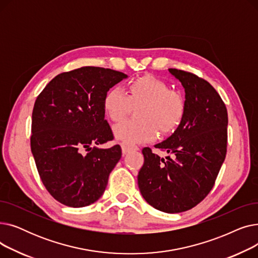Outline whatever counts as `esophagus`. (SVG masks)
Masks as SVG:
<instances>
[{"instance_id":"esophagus-1","label":"esophagus","mask_w":258,"mask_h":258,"mask_svg":"<svg viewBox=\"0 0 258 258\" xmlns=\"http://www.w3.org/2000/svg\"><path fill=\"white\" fill-rule=\"evenodd\" d=\"M121 148H122V154L126 155L128 152H131L133 150H136V148H138V147L133 146V145H127L125 143H121Z\"/></svg>"}]
</instances>
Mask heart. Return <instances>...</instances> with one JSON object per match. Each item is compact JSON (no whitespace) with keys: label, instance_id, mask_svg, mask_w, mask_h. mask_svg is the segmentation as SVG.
<instances>
[{"label":"heart","instance_id":"obj_1","mask_svg":"<svg viewBox=\"0 0 258 258\" xmlns=\"http://www.w3.org/2000/svg\"><path fill=\"white\" fill-rule=\"evenodd\" d=\"M139 105L140 119H127L115 126L116 136L126 143L154 140L158 130L162 134L174 131L182 122L186 110L183 95L154 76L133 80L127 87V94L120 87H112L103 98L104 111L115 122L127 116L133 106Z\"/></svg>","mask_w":258,"mask_h":258}]
</instances>
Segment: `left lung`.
Segmentation results:
<instances>
[{"label": "left lung", "mask_w": 258, "mask_h": 258, "mask_svg": "<svg viewBox=\"0 0 258 258\" xmlns=\"http://www.w3.org/2000/svg\"><path fill=\"white\" fill-rule=\"evenodd\" d=\"M185 89L186 110L181 124L156 144L172 154L162 159L144 147L138 186L154 208L179 213L197 206L211 191L227 154L228 113L219 93L198 75L169 69Z\"/></svg>", "instance_id": "8db88e82"}]
</instances>
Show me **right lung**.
<instances>
[{
    "label": "right lung",
    "mask_w": 258,
    "mask_h": 258,
    "mask_svg": "<svg viewBox=\"0 0 258 258\" xmlns=\"http://www.w3.org/2000/svg\"><path fill=\"white\" fill-rule=\"evenodd\" d=\"M126 77L111 69L81 67L54 77L35 100L31 152L48 192L66 206L96 202L121 158L118 144L106 150L94 145L114 139L103 98Z\"/></svg>",
    "instance_id": "obj_1"
}]
</instances>
